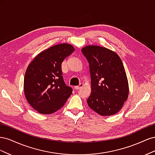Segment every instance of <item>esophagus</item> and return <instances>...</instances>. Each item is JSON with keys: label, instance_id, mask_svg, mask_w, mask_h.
I'll use <instances>...</instances> for the list:
<instances>
[{"label": "esophagus", "instance_id": "esophagus-1", "mask_svg": "<svg viewBox=\"0 0 155 155\" xmlns=\"http://www.w3.org/2000/svg\"><path fill=\"white\" fill-rule=\"evenodd\" d=\"M83 83H80L79 84V85H78V86H75L74 87V88L76 89V90H78V89H79V88H80L81 87H83Z\"/></svg>", "mask_w": 155, "mask_h": 155}]
</instances>
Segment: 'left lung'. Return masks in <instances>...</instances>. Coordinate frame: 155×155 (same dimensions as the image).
Wrapping results in <instances>:
<instances>
[{
  "instance_id": "left-lung-1",
  "label": "left lung",
  "mask_w": 155,
  "mask_h": 155,
  "mask_svg": "<svg viewBox=\"0 0 155 155\" xmlns=\"http://www.w3.org/2000/svg\"><path fill=\"white\" fill-rule=\"evenodd\" d=\"M90 67L91 94L87 104L101 116H112L122 108L129 96V83L122 61L114 51L88 45L81 49Z\"/></svg>"
}]
</instances>
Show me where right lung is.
<instances>
[{
  "label": "right lung",
  "instance_id": "1",
  "mask_svg": "<svg viewBox=\"0 0 155 155\" xmlns=\"http://www.w3.org/2000/svg\"><path fill=\"white\" fill-rule=\"evenodd\" d=\"M74 51L70 44L56 45L41 51L29 64L24 79L25 94L39 113H54L72 94V88L63 80L61 63Z\"/></svg>",
  "mask_w": 155,
  "mask_h": 155
}]
</instances>
